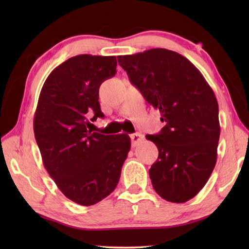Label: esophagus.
<instances>
[{
	"label": "esophagus",
	"instance_id": "obj_1",
	"mask_svg": "<svg viewBox=\"0 0 249 249\" xmlns=\"http://www.w3.org/2000/svg\"><path fill=\"white\" fill-rule=\"evenodd\" d=\"M130 139H131V144H133V146H136L137 144L139 143V142L143 140V135H141L139 133H136V134L130 135Z\"/></svg>",
	"mask_w": 249,
	"mask_h": 249
}]
</instances>
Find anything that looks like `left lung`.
Segmentation results:
<instances>
[{"label": "left lung", "instance_id": "1", "mask_svg": "<svg viewBox=\"0 0 249 249\" xmlns=\"http://www.w3.org/2000/svg\"><path fill=\"white\" fill-rule=\"evenodd\" d=\"M118 62L166 123L158 135L145 136L158 149L149 171L153 187L162 199L186 202L204 187L217 160L220 126L213 89L192 62L171 50L119 55Z\"/></svg>", "mask_w": 249, "mask_h": 249}]
</instances>
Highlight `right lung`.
I'll return each instance as SVG.
<instances>
[{
    "label": "right lung",
    "mask_w": 249,
    "mask_h": 249,
    "mask_svg": "<svg viewBox=\"0 0 249 249\" xmlns=\"http://www.w3.org/2000/svg\"><path fill=\"white\" fill-rule=\"evenodd\" d=\"M116 57L72 56L46 79L34 114V135L43 163L65 197L80 205L102 201L115 189L130 150L128 135L88 129L104 118L99 87L116 72Z\"/></svg>",
    "instance_id": "obj_1"
}]
</instances>
